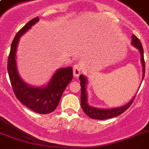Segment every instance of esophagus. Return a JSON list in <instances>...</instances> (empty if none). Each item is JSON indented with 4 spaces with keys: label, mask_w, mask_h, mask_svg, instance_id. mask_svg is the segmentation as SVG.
<instances>
[{
    "label": "esophagus",
    "mask_w": 149,
    "mask_h": 149,
    "mask_svg": "<svg viewBox=\"0 0 149 149\" xmlns=\"http://www.w3.org/2000/svg\"><path fill=\"white\" fill-rule=\"evenodd\" d=\"M80 72H81L80 65L79 64H76V65H73V76H74L75 78L79 77V76L80 75Z\"/></svg>",
    "instance_id": "obj_1"
}]
</instances>
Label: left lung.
<instances>
[{
  "instance_id": "8db88e82",
  "label": "left lung",
  "mask_w": 149,
  "mask_h": 149,
  "mask_svg": "<svg viewBox=\"0 0 149 149\" xmlns=\"http://www.w3.org/2000/svg\"><path fill=\"white\" fill-rule=\"evenodd\" d=\"M132 45L134 47L137 48L139 49L140 55H141V63L142 65V80L145 77V70H146V65H145V60H144V52L143 48L141 45V43L139 38H137L134 35H132ZM79 80H80V86H81V107L84 111L86 115L93 119H97V120H104L108 118L117 117L124 113L127 110L134 99L132 98L127 104L123 105L118 107H113V108H97L91 106L88 104V98H87V93H86V84H88V80L84 75L79 76Z\"/></svg>"
}]
</instances>
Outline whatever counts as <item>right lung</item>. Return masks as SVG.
I'll return each mask as SVG.
<instances>
[{
  "mask_svg": "<svg viewBox=\"0 0 149 149\" xmlns=\"http://www.w3.org/2000/svg\"><path fill=\"white\" fill-rule=\"evenodd\" d=\"M39 21L36 17L29 22L15 36L10 45L8 72L16 97L36 113L47 114L56 110L65 87L72 79V67L59 68L47 84L42 86L29 85L21 78L17 67L16 52L20 38Z\"/></svg>",
  "mask_w": 149,
  "mask_h": 149,
  "instance_id": "right-lung-1",
  "label": "right lung"
}]
</instances>
